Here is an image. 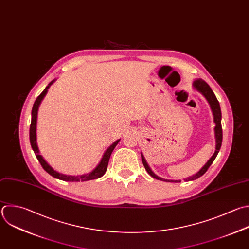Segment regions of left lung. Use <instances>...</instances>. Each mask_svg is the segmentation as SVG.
Segmentation results:
<instances>
[{
    "label": "left lung",
    "mask_w": 249,
    "mask_h": 249,
    "mask_svg": "<svg viewBox=\"0 0 249 249\" xmlns=\"http://www.w3.org/2000/svg\"><path fill=\"white\" fill-rule=\"evenodd\" d=\"M193 87L195 89H196L198 92H200L205 98L206 100L208 101L209 105H210V108L212 110V113H213V117H214V123L216 124L215 128H214V131H215V138H216V148H215V152L213 154V156L209 159V160L203 165V167L198 171L196 172V174H194L193 176H190L188 178L185 179V181H192V180H196L197 178H199L200 176H202L208 169V167L211 165V163L213 162V160H215L216 156L218 155L219 153V150L221 148V145H222V138H223V132H222V125H221V109H220V105H219V102L214 94V92L212 91V89H210V87L201 79H197L196 81H194L193 83ZM141 159H142V162L145 166V169L147 170V172L154 178L158 179V180H161V181H165V182H174V183H179L181 182V180H167V179H163L161 177H159L158 175H156L152 169L150 168V166L148 165L144 156L141 154Z\"/></svg>",
    "instance_id": "obj_1"
}]
</instances>
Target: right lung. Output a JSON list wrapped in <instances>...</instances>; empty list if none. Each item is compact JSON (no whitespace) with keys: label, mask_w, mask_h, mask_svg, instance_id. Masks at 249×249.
Here are the masks:
<instances>
[{"label":"right lung","mask_w":249,"mask_h":249,"mask_svg":"<svg viewBox=\"0 0 249 249\" xmlns=\"http://www.w3.org/2000/svg\"><path fill=\"white\" fill-rule=\"evenodd\" d=\"M55 80L52 81L49 86L44 89V91L37 97L33 108H32V120H31V124H30V143H31V147L38 159V160L40 161L41 165L43 166V168L52 176H53L54 178L63 180V181H72V182H78V181H89V180H92V179H97L100 178L101 176L104 175V173L107 170V166H108V162H109V159L111 157V154L113 152V150L115 149V147L117 146V144L119 143L120 139L115 141L104 153L103 158L101 159L100 162L98 163V165L89 173L84 174V175H80V176H72V175H66V174H62L57 172L56 170H54L43 158L42 155H40V151L37 145V136H36V125H37V116H38V109L39 106L42 102V100L44 99V97L46 96L49 88L54 83Z\"/></svg>","instance_id":"1"}]
</instances>
